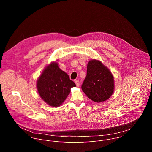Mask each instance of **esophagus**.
Segmentation results:
<instances>
[{
	"mask_svg": "<svg viewBox=\"0 0 152 152\" xmlns=\"http://www.w3.org/2000/svg\"><path fill=\"white\" fill-rule=\"evenodd\" d=\"M75 83H76V86H77V87H79V85H80V82H79V81L78 80H75Z\"/></svg>",
	"mask_w": 152,
	"mask_h": 152,
	"instance_id": "obj_1",
	"label": "esophagus"
}]
</instances>
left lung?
<instances>
[{"label": "left lung", "instance_id": "obj_1", "mask_svg": "<svg viewBox=\"0 0 152 152\" xmlns=\"http://www.w3.org/2000/svg\"><path fill=\"white\" fill-rule=\"evenodd\" d=\"M114 88V78L109 69L100 61L91 59L82 85L83 93L91 100L100 103L112 96Z\"/></svg>", "mask_w": 152, "mask_h": 152}]
</instances>
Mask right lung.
<instances>
[{"mask_svg":"<svg viewBox=\"0 0 152 152\" xmlns=\"http://www.w3.org/2000/svg\"><path fill=\"white\" fill-rule=\"evenodd\" d=\"M76 84L62 71L56 61H53L43 70L37 81L40 97L48 104L58 107L66 99Z\"/></svg>","mask_w":152,"mask_h":152,"instance_id":"1","label":"right lung"}]
</instances>
